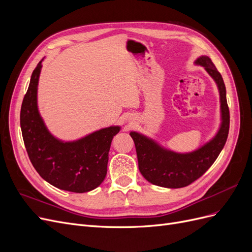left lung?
<instances>
[{"instance_id":"1","label":"left lung","mask_w":252,"mask_h":252,"mask_svg":"<svg viewBox=\"0 0 252 252\" xmlns=\"http://www.w3.org/2000/svg\"><path fill=\"white\" fill-rule=\"evenodd\" d=\"M194 64L204 67L219 89L220 124L215 136L197 149L177 152L163 147L156 140L143 133L130 132L135 145L140 172L151 184L159 187L182 188L191 184L215 163L227 141L230 117L222 75L207 56L197 58Z\"/></svg>"}]
</instances>
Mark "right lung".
<instances>
[{
  "instance_id": "add662e5",
  "label": "right lung",
  "mask_w": 252,
  "mask_h": 252,
  "mask_svg": "<svg viewBox=\"0 0 252 252\" xmlns=\"http://www.w3.org/2000/svg\"><path fill=\"white\" fill-rule=\"evenodd\" d=\"M43 60L32 74L21 107L22 135L30 162L52 186L77 193L91 191L102 184L107 174L111 141L121 127L98 129L74 141L56 138L37 108V85Z\"/></svg>"
}]
</instances>
